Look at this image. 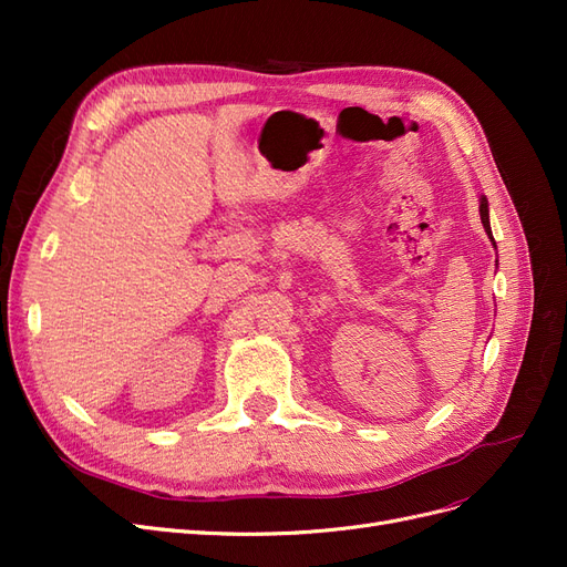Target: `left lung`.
Here are the masks:
<instances>
[{
	"instance_id": "left-lung-1",
	"label": "left lung",
	"mask_w": 567,
	"mask_h": 567,
	"mask_svg": "<svg viewBox=\"0 0 567 567\" xmlns=\"http://www.w3.org/2000/svg\"><path fill=\"white\" fill-rule=\"evenodd\" d=\"M480 219H483V227H485V231L489 234V238H492V229H489V210H487V198L483 196L480 198ZM494 241V238H492Z\"/></svg>"
}]
</instances>
